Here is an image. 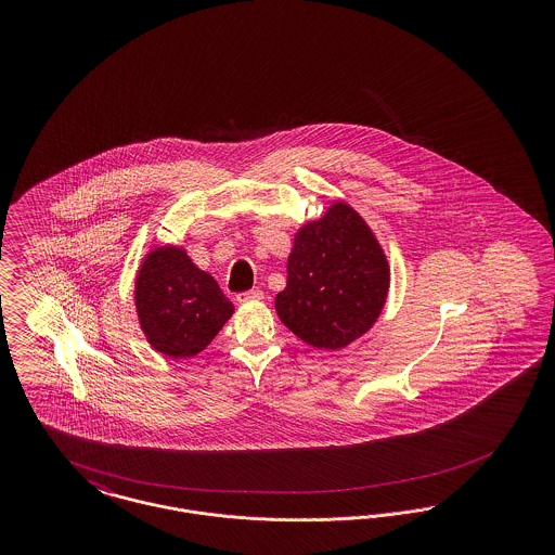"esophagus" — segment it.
Returning a JSON list of instances; mask_svg holds the SVG:
<instances>
[{
	"instance_id": "obj_1",
	"label": "esophagus",
	"mask_w": 555,
	"mask_h": 555,
	"mask_svg": "<svg viewBox=\"0 0 555 555\" xmlns=\"http://www.w3.org/2000/svg\"><path fill=\"white\" fill-rule=\"evenodd\" d=\"M260 299H264V291H243V293H238L237 295L238 304H245V301H260Z\"/></svg>"
}]
</instances>
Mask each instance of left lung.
<instances>
[{
    "label": "left lung",
    "instance_id": "obj_1",
    "mask_svg": "<svg viewBox=\"0 0 555 555\" xmlns=\"http://www.w3.org/2000/svg\"><path fill=\"white\" fill-rule=\"evenodd\" d=\"M389 264L369 224L344 202L295 235L287 287L274 308L283 324L318 349H341L380 314Z\"/></svg>",
    "mask_w": 555,
    "mask_h": 555
}]
</instances>
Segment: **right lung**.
<instances>
[{
    "label": "right lung",
    "instance_id": "right-lung-1",
    "mask_svg": "<svg viewBox=\"0 0 555 555\" xmlns=\"http://www.w3.org/2000/svg\"><path fill=\"white\" fill-rule=\"evenodd\" d=\"M134 306L150 345L170 358L204 351L233 304L208 272L189 260L185 249L164 245L143 260L134 285Z\"/></svg>",
    "mask_w": 555,
    "mask_h": 555
}]
</instances>
